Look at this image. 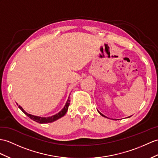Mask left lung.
I'll list each match as a JSON object with an SVG mask.
<instances>
[{"instance_id": "obj_1", "label": "left lung", "mask_w": 158, "mask_h": 158, "mask_svg": "<svg viewBox=\"0 0 158 158\" xmlns=\"http://www.w3.org/2000/svg\"><path fill=\"white\" fill-rule=\"evenodd\" d=\"M98 113H100V114H101V115H102V116H103V117H105V115H103V114H102V113H100V112H99V111H98Z\"/></svg>"}]
</instances>
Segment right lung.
Returning a JSON list of instances; mask_svg holds the SVG:
<instances>
[{"label": "right lung", "instance_id": "obj_1", "mask_svg": "<svg viewBox=\"0 0 158 158\" xmlns=\"http://www.w3.org/2000/svg\"><path fill=\"white\" fill-rule=\"evenodd\" d=\"M68 98V101L66 103V105H65L64 109L61 110L60 113H58L57 114L53 115V116H52V117H37V116H34V115H32V114H30L27 113H26L25 111L23 109L22 107L21 106H19V108L27 116L29 117L31 119H32V120H33L34 121H35L37 123H52L53 121H55L56 120H57V119H59L60 118L62 117L63 116H64L65 114H66L67 110L68 109V106L69 105H70V101L69 100Z\"/></svg>", "mask_w": 158, "mask_h": 158}]
</instances>
